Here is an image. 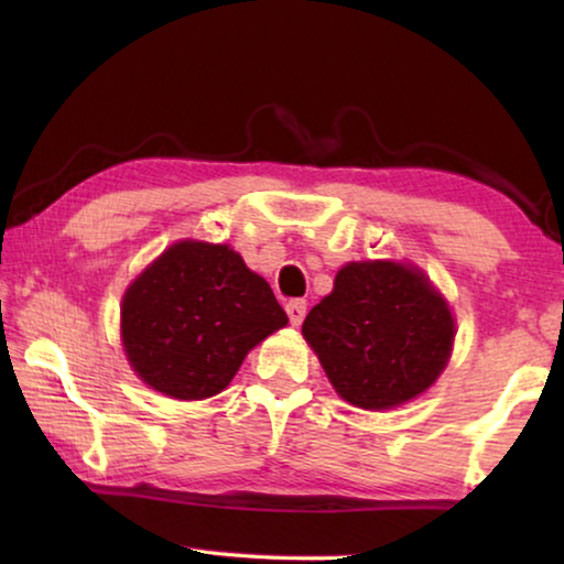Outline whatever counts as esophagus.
Listing matches in <instances>:
<instances>
[{"label":"esophagus","mask_w":564,"mask_h":564,"mask_svg":"<svg viewBox=\"0 0 564 564\" xmlns=\"http://www.w3.org/2000/svg\"><path fill=\"white\" fill-rule=\"evenodd\" d=\"M305 311H308V303H305L303 299H293V301L285 303V313H289L291 326H301L303 318H305Z\"/></svg>","instance_id":"34e87169"}]
</instances>
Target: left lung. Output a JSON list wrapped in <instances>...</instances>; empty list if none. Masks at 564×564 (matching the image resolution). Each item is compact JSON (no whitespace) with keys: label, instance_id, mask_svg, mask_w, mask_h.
Wrapping results in <instances>:
<instances>
[{"label":"left lung","instance_id":"8db88e82","mask_svg":"<svg viewBox=\"0 0 564 564\" xmlns=\"http://www.w3.org/2000/svg\"><path fill=\"white\" fill-rule=\"evenodd\" d=\"M303 336L348 403L386 410L423 393L451 358V308L420 271L390 261L348 263L313 305Z\"/></svg>","mask_w":564,"mask_h":564}]
</instances>
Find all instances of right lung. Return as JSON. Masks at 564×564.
<instances>
[{
  "label": "right lung",
  "mask_w": 564,
  "mask_h": 564,
  "mask_svg": "<svg viewBox=\"0 0 564 564\" xmlns=\"http://www.w3.org/2000/svg\"><path fill=\"white\" fill-rule=\"evenodd\" d=\"M289 318L271 285L228 246L181 241L131 283L121 336L139 378L178 400L212 398L246 352Z\"/></svg>",
  "instance_id": "obj_1"
}]
</instances>
